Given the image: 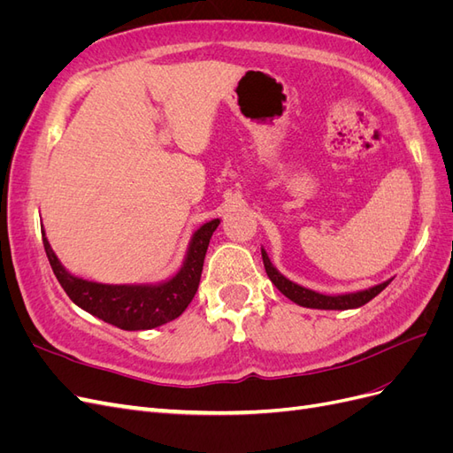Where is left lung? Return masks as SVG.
<instances>
[{"label": "left lung", "mask_w": 453, "mask_h": 453, "mask_svg": "<svg viewBox=\"0 0 453 453\" xmlns=\"http://www.w3.org/2000/svg\"><path fill=\"white\" fill-rule=\"evenodd\" d=\"M260 253H263V263L266 268V273L270 281L278 287L280 293H283L287 298L293 300L295 304L304 306V308H313V310H353V308H361L366 303H370L376 295H380L386 287L391 283V280L378 283L374 287H368V289L363 291H355V293H346V295H323L318 291H311L308 287L298 285L291 280H287L283 273L270 263L268 253L265 248H260Z\"/></svg>", "instance_id": "8db88e82"}]
</instances>
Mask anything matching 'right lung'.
Returning a JSON list of instances; mask_svg holds the SVG:
<instances>
[{
	"mask_svg": "<svg viewBox=\"0 0 453 453\" xmlns=\"http://www.w3.org/2000/svg\"><path fill=\"white\" fill-rule=\"evenodd\" d=\"M221 219H213L196 228L190 236L181 268L172 278L158 283L113 285L79 278L65 270L57 253L52 251L43 225H41V234L54 276L73 304L122 331H147L180 318L195 298L205 251Z\"/></svg>",
	"mask_w": 453,
	"mask_h": 453,
	"instance_id": "right-lung-1",
	"label": "right lung"
}]
</instances>
